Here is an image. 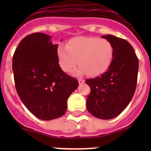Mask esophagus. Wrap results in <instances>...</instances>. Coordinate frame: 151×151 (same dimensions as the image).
Returning a JSON list of instances; mask_svg holds the SVG:
<instances>
[{
    "mask_svg": "<svg viewBox=\"0 0 151 151\" xmlns=\"http://www.w3.org/2000/svg\"><path fill=\"white\" fill-rule=\"evenodd\" d=\"M78 83H79V84H82V83H84V82H85V80L82 79V78H78Z\"/></svg>",
    "mask_w": 151,
    "mask_h": 151,
    "instance_id": "esophagus-1",
    "label": "esophagus"
}]
</instances>
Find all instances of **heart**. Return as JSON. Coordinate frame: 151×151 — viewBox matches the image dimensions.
Instances as JSON below:
<instances>
[{
	"label": "heart",
	"mask_w": 151,
	"mask_h": 151,
	"mask_svg": "<svg viewBox=\"0 0 151 151\" xmlns=\"http://www.w3.org/2000/svg\"><path fill=\"white\" fill-rule=\"evenodd\" d=\"M57 58L62 70L70 73L78 63V73L88 76H97L109 69L113 59L114 50L110 41L98 37H76L67 45H60Z\"/></svg>",
	"instance_id": "obj_1"
}]
</instances>
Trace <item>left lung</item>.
<instances>
[{"mask_svg": "<svg viewBox=\"0 0 151 151\" xmlns=\"http://www.w3.org/2000/svg\"><path fill=\"white\" fill-rule=\"evenodd\" d=\"M101 37L113 45V59L101 76L86 80L91 88L86 106L94 116L110 119L120 114L132 99L138 79V59L126 40L112 35Z\"/></svg>", "mask_w": 151, "mask_h": 151, "instance_id": "obj_1", "label": "left lung"}]
</instances>
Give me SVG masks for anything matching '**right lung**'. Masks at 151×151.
<instances>
[{"label": "right lung", "instance_id": "right-lung-1", "mask_svg": "<svg viewBox=\"0 0 151 151\" xmlns=\"http://www.w3.org/2000/svg\"><path fill=\"white\" fill-rule=\"evenodd\" d=\"M57 48L50 35L36 32L19 42L13 57L17 94L28 110L42 120L64 115L67 99L78 86L76 78L61 69Z\"/></svg>", "mask_w": 151, "mask_h": 151}]
</instances>
